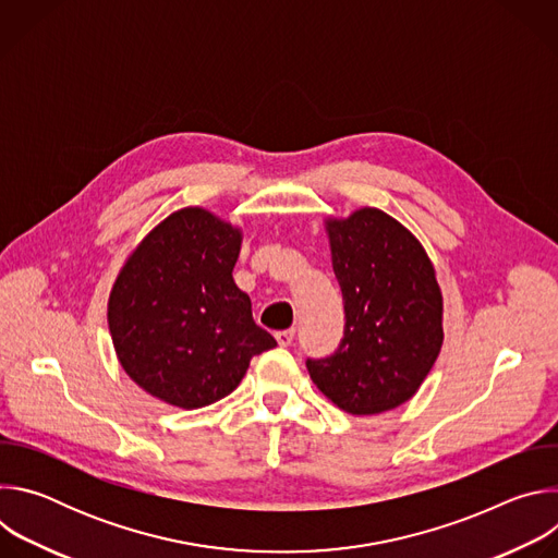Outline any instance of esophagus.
<instances>
[{
	"mask_svg": "<svg viewBox=\"0 0 558 558\" xmlns=\"http://www.w3.org/2000/svg\"><path fill=\"white\" fill-rule=\"evenodd\" d=\"M293 338H295V329H287V331H278L276 333V340H278L280 347H291Z\"/></svg>",
	"mask_w": 558,
	"mask_h": 558,
	"instance_id": "34e87169",
	"label": "esophagus"
}]
</instances>
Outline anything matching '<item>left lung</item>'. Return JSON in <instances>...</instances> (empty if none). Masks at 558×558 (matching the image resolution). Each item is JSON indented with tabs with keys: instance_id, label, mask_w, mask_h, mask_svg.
<instances>
[{
	"instance_id": "1",
	"label": "left lung",
	"mask_w": 558,
	"mask_h": 558,
	"mask_svg": "<svg viewBox=\"0 0 558 558\" xmlns=\"http://www.w3.org/2000/svg\"><path fill=\"white\" fill-rule=\"evenodd\" d=\"M333 271L344 300V338L306 357L315 386L351 415L404 404L433 368L441 340V293L413 233L379 209L329 222Z\"/></svg>"
}]
</instances>
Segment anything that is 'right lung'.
Wrapping results in <instances>:
<instances>
[{
    "label": "right lung",
    "instance_id": "1",
    "mask_svg": "<svg viewBox=\"0 0 558 558\" xmlns=\"http://www.w3.org/2000/svg\"><path fill=\"white\" fill-rule=\"evenodd\" d=\"M238 252L241 231L190 207L149 231L117 278L108 323L119 362L158 400L214 404L276 347L231 278Z\"/></svg>",
    "mask_w": 558,
    "mask_h": 558
}]
</instances>
